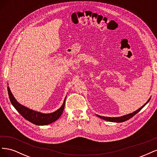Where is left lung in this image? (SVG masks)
I'll list each match as a JSON object with an SVG mask.
<instances>
[{
  "label": "left lung",
  "mask_w": 157,
  "mask_h": 157,
  "mask_svg": "<svg viewBox=\"0 0 157 157\" xmlns=\"http://www.w3.org/2000/svg\"><path fill=\"white\" fill-rule=\"evenodd\" d=\"M150 99H151V98L148 99V101H147L143 106L141 107L140 109H137V111L133 112L132 113L128 114V115H124V116L118 117H107L100 116V115H96L98 117L102 118V119L107 121H109V122H124V121H128V119H130V118H132V117H134L136 115V114H137L139 111H140V110H141V109L144 108L147 105V104L148 103V102L150 101Z\"/></svg>",
  "instance_id": "8db88e82"
}]
</instances>
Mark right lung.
Listing matches in <instances>:
<instances>
[{
	"label": "right lung",
	"mask_w": 157,
	"mask_h": 157,
	"mask_svg": "<svg viewBox=\"0 0 157 157\" xmlns=\"http://www.w3.org/2000/svg\"><path fill=\"white\" fill-rule=\"evenodd\" d=\"M8 92L10 102L12 104V105L14 107V108L16 109L17 112L20 113L23 118H25L26 120L31 122L34 124L39 126L50 124L51 123L58 120L61 115V114L63 113V109L65 107V101L66 97L64 99V101L62 104V105H61V107L59 109H58V110L51 113H42L39 111L32 110V109H30L25 106H23L21 104L17 102L15 98L13 96L11 90L8 86Z\"/></svg>",
	"instance_id": "right-lung-1"
}]
</instances>
